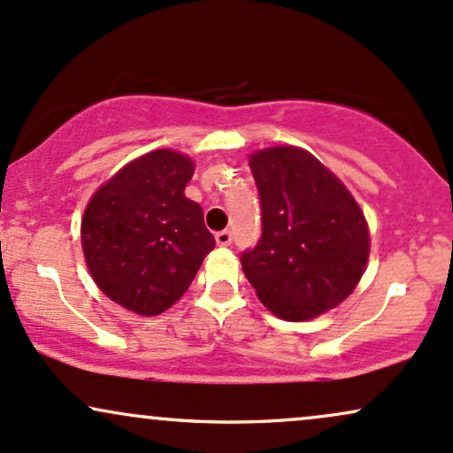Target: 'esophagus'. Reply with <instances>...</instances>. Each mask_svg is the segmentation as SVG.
Masks as SVG:
<instances>
[{
	"instance_id": "1",
	"label": "esophagus",
	"mask_w": 453,
	"mask_h": 453,
	"mask_svg": "<svg viewBox=\"0 0 453 453\" xmlns=\"http://www.w3.org/2000/svg\"><path fill=\"white\" fill-rule=\"evenodd\" d=\"M215 241L219 247H230L232 244V232L230 230H223L215 234Z\"/></svg>"
}]
</instances>
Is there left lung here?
Masks as SVG:
<instances>
[{
  "label": "left lung",
  "mask_w": 453,
  "mask_h": 453,
  "mask_svg": "<svg viewBox=\"0 0 453 453\" xmlns=\"http://www.w3.org/2000/svg\"><path fill=\"white\" fill-rule=\"evenodd\" d=\"M262 206V238L241 256L264 306L285 321L334 309L366 270L371 238L364 212L330 170L298 147L249 157Z\"/></svg>",
  "instance_id": "left-lung-1"
}]
</instances>
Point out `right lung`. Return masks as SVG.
Returning a JSON list of instances; mask_svg holds the SVG:
<instances>
[{
    "label": "right lung",
    "instance_id": "add662e5",
    "mask_svg": "<svg viewBox=\"0 0 453 453\" xmlns=\"http://www.w3.org/2000/svg\"><path fill=\"white\" fill-rule=\"evenodd\" d=\"M191 176L187 155L150 150L123 165L87 204L81 223L87 268L127 311L164 313L215 249L202 206L185 197Z\"/></svg>",
    "mask_w": 453,
    "mask_h": 453
}]
</instances>
